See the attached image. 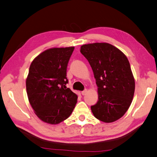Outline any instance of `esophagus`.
I'll return each instance as SVG.
<instances>
[{
	"label": "esophagus",
	"instance_id": "34e87169",
	"mask_svg": "<svg viewBox=\"0 0 157 157\" xmlns=\"http://www.w3.org/2000/svg\"><path fill=\"white\" fill-rule=\"evenodd\" d=\"M87 92H88V90H87V89H86V90H84V91L82 92V95H85L87 93Z\"/></svg>",
	"mask_w": 157,
	"mask_h": 157
}]
</instances>
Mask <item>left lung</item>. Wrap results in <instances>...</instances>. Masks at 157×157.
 Returning a JSON list of instances; mask_svg holds the SVG:
<instances>
[{"mask_svg":"<svg viewBox=\"0 0 157 157\" xmlns=\"http://www.w3.org/2000/svg\"><path fill=\"white\" fill-rule=\"evenodd\" d=\"M96 79L98 101L91 106L94 116L110 123L122 118L129 108L135 93V79L127 57L107 43L81 46Z\"/></svg>","mask_w":157,"mask_h":157,"instance_id":"8db88e82","label":"left lung"}]
</instances>
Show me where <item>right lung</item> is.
Instances as JSON below:
<instances>
[{"label":"right lung","mask_w":157,"mask_h":157,"mask_svg":"<svg viewBox=\"0 0 157 157\" xmlns=\"http://www.w3.org/2000/svg\"><path fill=\"white\" fill-rule=\"evenodd\" d=\"M74 47L52 48L30 64L26 93L36 116L45 123L58 124L71 114L78 96L67 88V67Z\"/></svg>","instance_id":"add662e5"}]
</instances>
